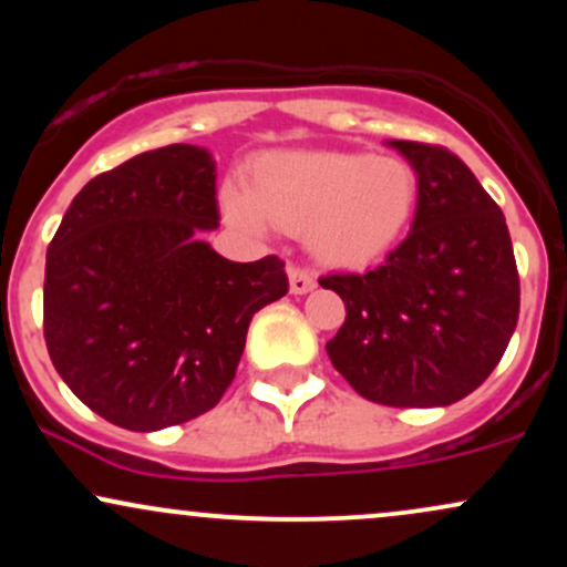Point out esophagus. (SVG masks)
<instances>
[{"mask_svg":"<svg viewBox=\"0 0 567 567\" xmlns=\"http://www.w3.org/2000/svg\"><path fill=\"white\" fill-rule=\"evenodd\" d=\"M288 277H290V292H296V296H303V292L317 288L315 277H311V271L303 269V266H290Z\"/></svg>","mask_w":567,"mask_h":567,"instance_id":"34e87169","label":"esophagus"}]
</instances>
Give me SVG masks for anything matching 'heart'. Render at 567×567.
<instances>
[{
  "label": "heart",
  "instance_id": "heart-1",
  "mask_svg": "<svg viewBox=\"0 0 567 567\" xmlns=\"http://www.w3.org/2000/svg\"><path fill=\"white\" fill-rule=\"evenodd\" d=\"M419 178L405 159L362 152H275L252 165L250 199L226 194L239 224L310 226L309 247L333 266H368L408 229Z\"/></svg>",
  "mask_w": 567,
  "mask_h": 567
}]
</instances>
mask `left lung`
I'll use <instances>...</instances> for the list:
<instances>
[{"label": "left lung", "instance_id": "8db88e82", "mask_svg": "<svg viewBox=\"0 0 567 567\" xmlns=\"http://www.w3.org/2000/svg\"><path fill=\"white\" fill-rule=\"evenodd\" d=\"M419 175L408 237L365 275L320 277L347 306L328 341L357 394L392 408L464 400L504 357L519 277L504 213L453 152L392 141Z\"/></svg>", "mask_w": 567, "mask_h": 567}]
</instances>
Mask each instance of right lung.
<instances>
[{
  "label": "right lung",
  "mask_w": 567,
  "mask_h": 567,
  "mask_svg": "<svg viewBox=\"0 0 567 567\" xmlns=\"http://www.w3.org/2000/svg\"><path fill=\"white\" fill-rule=\"evenodd\" d=\"M220 220L216 162L171 143L95 175L48 247L44 341L66 386L130 432L218 405L252 315L288 292L277 256L237 264L199 234Z\"/></svg>",
  "instance_id": "right-lung-1"
}]
</instances>
